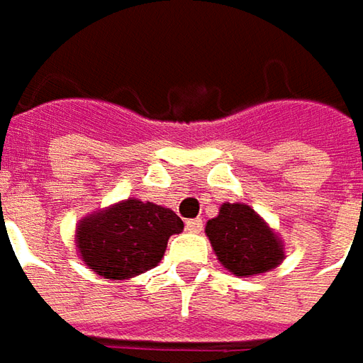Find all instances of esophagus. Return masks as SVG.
Segmentation results:
<instances>
[{"label": "esophagus", "instance_id": "1", "mask_svg": "<svg viewBox=\"0 0 363 363\" xmlns=\"http://www.w3.org/2000/svg\"><path fill=\"white\" fill-rule=\"evenodd\" d=\"M186 230L191 233H199L201 230H203V221L199 220V218H196V220H187Z\"/></svg>", "mask_w": 363, "mask_h": 363}]
</instances>
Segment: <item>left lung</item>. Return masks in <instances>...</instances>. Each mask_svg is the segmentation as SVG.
I'll return each instance as SVG.
<instances>
[{"label": "left lung", "instance_id": "8db88e82", "mask_svg": "<svg viewBox=\"0 0 363 363\" xmlns=\"http://www.w3.org/2000/svg\"><path fill=\"white\" fill-rule=\"evenodd\" d=\"M206 233L220 264L233 276H259L281 264L279 235L245 203H223L218 218L206 223Z\"/></svg>", "mask_w": 363, "mask_h": 363}]
</instances>
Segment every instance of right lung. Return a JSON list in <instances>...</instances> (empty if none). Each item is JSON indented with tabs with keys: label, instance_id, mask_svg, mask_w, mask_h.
Listing matches in <instances>:
<instances>
[{
	"label": "right lung",
	"instance_id": "obj_1",
	"mask_svg": "<svg viewBox=\"0 0 363 363\" xmlns=\"http://www.w3.org/2000/svg\"><path fill=\"white\" fill-rule=\"evenodd\" d=\"M182 230L184 221L169 208L130 198L79 221L75 244L97 276L128 279L157 266L169 235Z\"/></svg>",
	"mask_w": 363,
	"mask_h": 363
}]
</instances>
